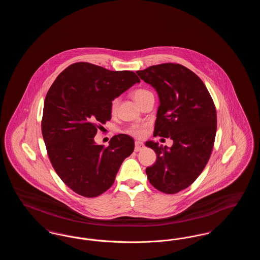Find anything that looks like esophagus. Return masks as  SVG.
<instances>
[{
	"label": "esophagus",
	"instance_id": "obj_1",
	"mask_svg": "<svg viewBox=\"0 0 260 260\" xmlns=\"http://www.w3.org/2000/svg\"><path fill=\"white\" fill-rule=\"evenodd\" d=\"M144 148V144H143V142H141V141H136V147H135V150H136V152H138V151H140V150H142V149Z\"/></svg>",
	"mask_w": 260,
	"mask_h": 260
}]
</instances>
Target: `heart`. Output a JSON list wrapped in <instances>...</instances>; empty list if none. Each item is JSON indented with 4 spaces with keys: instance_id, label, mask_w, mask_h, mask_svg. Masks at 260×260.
Segmentation results:
<instances>
[{
    "instance_id": "obj_1",
    "label": "heart",
    "mask_w": 260,
    "mask_h": 260,
    "mask_svg": "<svg viewBox=\"0 0 260 260\" xmlns=\"http://www.w3.org/2000/svg\"><path fill=\"white\" fill-rule=\"evenodd\" d=\"M149 94H152L149 90L147 89H143V88H139V89H136L134 92H133V99L136 100V103L140 102L142 99L144 98H146ZM118 99H113L111 102V111L114 112L117 108V105H118ZM128 134L131 135H134L136 136H144L145 134V127L143 125H139V124H135L133 126H131L127 131Z\"/></svg>"
}]
</instances>
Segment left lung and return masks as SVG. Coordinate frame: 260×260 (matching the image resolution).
Returning a JSON list of instances; mask_svg holds the SVG:
<instances>
[{"label":"left lung","instance_id":"left-lung-1","mask_svg":"<svg viewBox=\"0 0 260 260\" xmlns=\"http://www.w3.org/2000/svg\"><path fill=\"white\" fill-rule=\"evenodd\" d=\"M159 95L154 136L171 137L172 147L146 141L157 160L146 169L149 181L166 194L191 185L210 159L216 135V110L197 75L180 64L164 63L136 71Z\"/></svg>","mask_w":260,"mask_h":260}]
</instances>
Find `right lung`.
<instances>
[{
	"label": "right lung",
	"mask_w": 260,
	"mask_h": 260,
	"mask_svg": "<svg viewBox=\"0 0 260 260\" xmlns=\"http://www.w3.org/2000/svg\"><path fill=\"white\" fill-rule=\"evenodd\" d=\"M136 83L132 71H110L87 62L63 70L44 102L42 134L54 171L79 195L99 196L111 187L135 149L127 135L113 136L108 147L94 141L99 124L111 119V102Z\"/></svg>",
	"instance_id": "1"
}]
</instances>
